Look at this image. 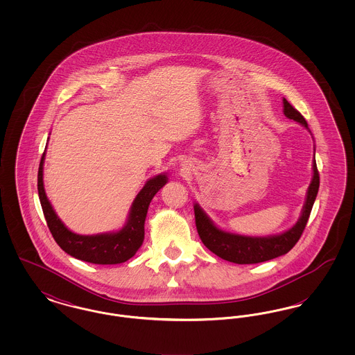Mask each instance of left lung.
Wrapping results in <instances>:
<instances>
[{
  "mask_svg": "<svg viewBox=\"0 0 355 355\" xmlns=\"http://www.w3.org/2000/svg\"><path fill=\"white\" fill-rule=\"evenodd\" d=\"M284 114L287 119H293L301 123L307 129V122L304 116L294 109L286 98H284ZM320 189V173L317 169L315 159H313V178L307 189L306 201H304L301 217L297 223L286 232L269 236H241L227 233L213 223L206 213L201 209L198 203H194V214H196V226L198 230L200 238L203 245L222 259L239 263H259L265 261H270L279 255L288 253L298 239L304 233V226L310 217L314 201L317 198Z\"/></svg>",
  "mask_w": 355,
  "mask_h": 355,
  "instance_id": "8db88e82",
  "label": "left lung"
}]
</instances>
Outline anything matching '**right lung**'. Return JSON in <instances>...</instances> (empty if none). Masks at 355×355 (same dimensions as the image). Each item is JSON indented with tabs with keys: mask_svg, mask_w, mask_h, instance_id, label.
<instances>
[{
	"mask_svg": "<svg viewBox=\"0 0 355 355\" xmlns=\"http://www.w3.org/2000/svg\"><path fill=\"white\" fill-rule=\"evenodd\" d=\"M44 161L45 152L41 157L38 168V197L48 227L58 246L77 259L97 265H116L130 259L144 242V226L149 205L157 191L166 185L168 175L165 173L158 174L146 181L132 203L128 220L121 230L94 236H81L69 230L49 202L44 187Z\"/></svg>",
	"mask_w": 355,
	"mask_h": 355,
	"instance_id": "add662e5",
	"label": "right lung"
}]
</instances>
